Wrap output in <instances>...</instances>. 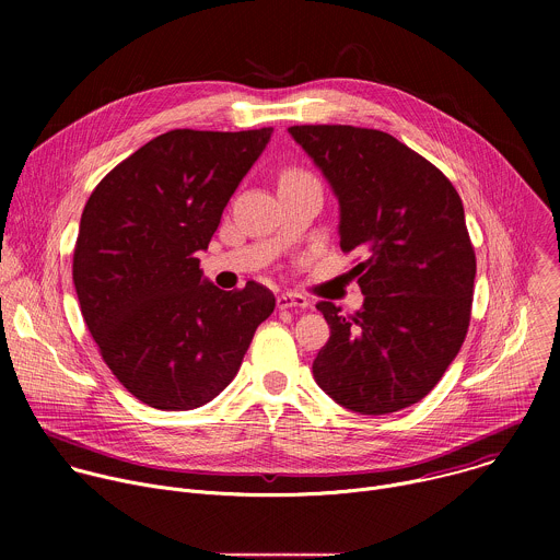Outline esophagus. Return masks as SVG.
<instances>
[{
  "label": "esophagus",
  "instance_id": "obj_1",
  "mask_svg": "<svg viewBox=\"0 0 560 560\" xmlns=\"http://www.w3.org/2000/svg\"><path fill=\"white\" fill-rule=\"evenodd\" d=\"M277 305L281 310H288V307H301L303 310V307L310 305V301L303 294H299V292H281L277 296Z\"/></svg>",
  "mask_w": 560,
  "mask_h": 560
}]
</instances>
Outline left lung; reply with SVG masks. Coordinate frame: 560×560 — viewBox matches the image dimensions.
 <instances>
[{"mask_svg":"<svg viewBox=\"0 0 560 560\" xmlns=\"http://www.w3.org/2000/svg\"><path fill=\"white\" fill-rule=\"evenodd\" d=\"M292 139L339 199L343 253L363 307L318 301L330 326L312 374L352 412L389 415L421 398L458 354L471 312L476 257L463 201L428 159L387 132L292 126Z\"/></svg>","mask_w":560,"mask_h":560,"instance_id":"1","label":"left lung"}]
</instances>
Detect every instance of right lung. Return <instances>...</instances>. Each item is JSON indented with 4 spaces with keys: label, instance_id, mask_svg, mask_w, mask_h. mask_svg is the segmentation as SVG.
Listing matches in <instances>:
<instances>
[{
    "label": "right lung",
    "instance_id": "1",
    "mask_svg": "<svg viewBox=\"0 0 560 560\" xmlns=\"http://www.w3.org/2000/svg\"><path fill=\"white\" fill-rule=\"evenodd\" d=\"M270 135L164 132L115 166L86 201L72 255L79 307L106 365L150 408L212 401L275 310L261 283L219 290L197 259Z\"/></svg>",
    "mask_w": 560,
    "mask_h": 560
}]
</instances>
